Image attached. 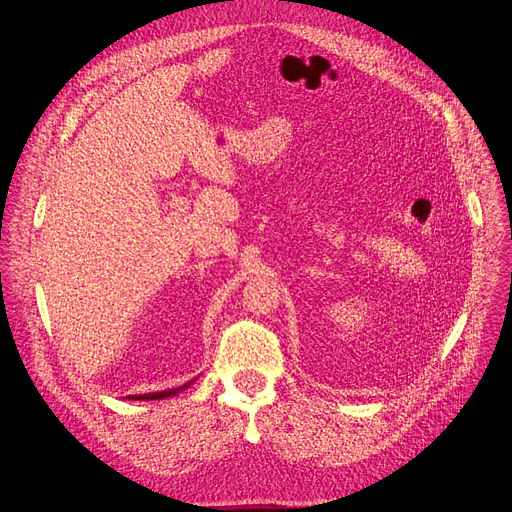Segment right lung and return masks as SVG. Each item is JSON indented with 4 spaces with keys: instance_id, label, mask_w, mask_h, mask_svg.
Segmentation results:
<instances>
[{
    "instance_id": "1",
    "label": "right lung",
    "mask_w": 512,
    "mask_h": 512,
    "mask_svg": "<svg viewBox=\"0 0 512 512\" xmlns=\"http://www.w3.org/2000/svg\"><path fill=\"white\" fill-rule=\"evenodd\" d=\"M188 386H191V382L184 384V386H180V388H174V390H164V392H151V394H141V396H128V398H134V400H157V398H166V396H172V394H176V392H180V390H184V388H188Z\"/></svg>"
}]
</instances>
